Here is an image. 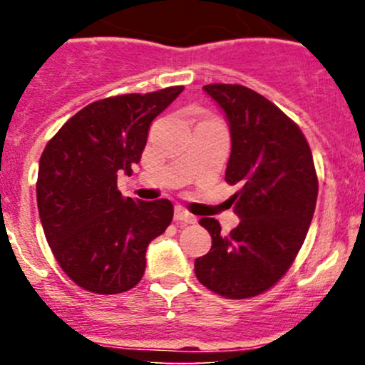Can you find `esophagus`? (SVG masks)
Returning a JSON list of instances; mask_svg holds the SVG:
<instances>
[{
	"label": "esophagus",
	"instance_id": "esophagus-1",
	"mask_svg": "<svg viewBox=\"0 0 365 365\" xmlns=\"http://www.w3.org/2000/svg\"><path fill=\"white\" fill-rule=\"evenodd\" d=\"M175 221H180V223H195V216L192 212H188L185 207L177 206L175 207Z\"/></svg>",
	"mask_w": 365,
	"mask_h": 365
}]
</instances>
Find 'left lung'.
<instances>
[{"mask_svg": "<svg viewBox=\"0 0 365 365\" xmlns=\"http://www.w3.org/2000/svg\"><path fill=\"white\" fill-rule=\"evenodd\" d=\"M204 91L230 121L225 180L238 185L232 204L242 220L228 235L215 217L199 221L212 245L195 259V276L225 299H250L290 269L311 226L319 182L302 130L276 104L238 83H209Z\"/></svg>", "mask_w": 365, "mask_h": 365, "instance_id": "8db88e82", "label": "left lung"}]
</instances>
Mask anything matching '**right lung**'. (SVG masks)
<instances>
[{"label":"right lung","mask_w":365,"mask_h":365,"mask_svg":"<svg viewBox=\"0 0 365 365\" xmlns=\"http://www.w3.org/2000/svg\"><path fill=\"white\" fill-rule=\"evenodd\" d=\"M183 86L121 94L87 104L46 144L37 173V207L63 273L99 295L127 292L145 271L150 240L173 220L168 199L133 200L116 185L132 173L149 127Z\"/></svg>","instance_id":"obj_1"}]
</instances>
